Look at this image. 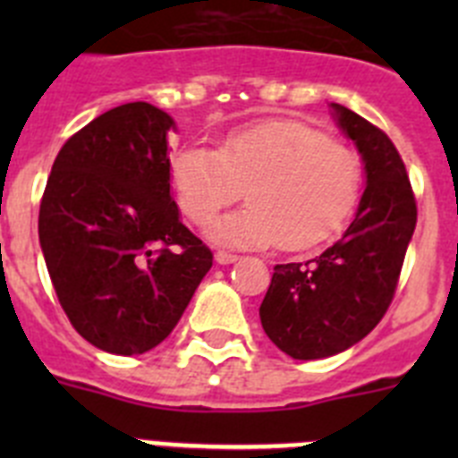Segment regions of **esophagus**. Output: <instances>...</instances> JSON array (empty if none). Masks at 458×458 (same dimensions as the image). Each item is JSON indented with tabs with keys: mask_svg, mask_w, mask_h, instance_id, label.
Returning <instances> with one entry per match:
<instances>
[{
	"mask_svg": "<svg viewBox=\"0 0 458 458\" xmlns=\"http://www.w3.org/2000/svg\"><path fill=\"white\" fill-rule=\"evenodd\" d=\"M236 254H232V252H216V261L220 266H229V264H233V261H236Z\"/></svg>",
	"mask_w": 458,
	"mask_h": 458,
	"instance_id": "esophagus-1",
	"label": "esophagus"
}]
</instances>
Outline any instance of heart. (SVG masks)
Segmentation results:
<instances>
[{
	"mask_svg": "<svg viewBox=\"0 0 458 458\" xmlns=\"http://www.w3.org/2000/svg\"><path fill=\"white\" fill-rule=\"evenodd\" d=\"M169 179L183 216L199 226L245 190L248 208L208 226L216 242L307 250L327 241L351 216L362 169L358 156L326 132L302 121L273 119L232 132L220 151L181 148L172 156Z\"/></svg>",
	"mask_w": 458,
	"mask_h": 458,
	"instance_id": "b5f03b06",
	"label": "heart"
}]
</instances>
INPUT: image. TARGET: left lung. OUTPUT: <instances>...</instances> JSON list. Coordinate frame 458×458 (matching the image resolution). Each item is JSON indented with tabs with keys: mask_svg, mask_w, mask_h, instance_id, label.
<instances>
[{
	"mask_svg": "<svg viewBox=\"0 0 458 458\" xmlns=\"http://www.w3.org/2000/svg\"><path fill=\"white\" fill-rule=\"evenodd\" d=\"M339 131L365 165V192L349 229L305 264H277L259 307L266 335L293 360L351 349L378 326L394 295L418 206L406 167L376 125L330 103Z\"/></svg>",
	"mask_w": 458,
	"mask_h": 458,
	"instance_id": "8db88e82",
	"label": "left lung"
}]
</instances>
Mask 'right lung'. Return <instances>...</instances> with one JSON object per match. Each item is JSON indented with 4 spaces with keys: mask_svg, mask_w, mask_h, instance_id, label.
Instances as JSON below:
<instances>
[{
    "mask_svg": "<svg viewBox=\"0 0 458 458\" xmlns=\"http://www.w3.org/2000/svg\"><path fill=\"white\" fill-rule=\"evenodd\" d=\"M176 123L148 103L96 116L62 147L38 213L56 298L96 349L140 355L183 317L213 254L169 185Z\"/></svg>",
    "mask_w": 458,
    "mask_h": 458,
    "instance_id": "1",
    "label": "right lung"
}]
</instances>
